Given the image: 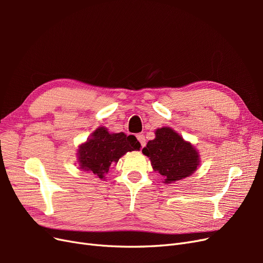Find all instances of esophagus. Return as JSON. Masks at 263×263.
<instances>
[{"mask_svg":"<svg viewBox=\"0 0 263 263\" xmlns=\"http://www.w3.org/2000/svg\"><path fill=\"white\" fill-rule=\"evenodd\" d=\"M137 139H138V141L140 142V145H141V147H145L146 146V138H145V136L142 134H138L137 135Z\"/></svg>","mask_w":263,"mask_h":263,"instance_id":"34e87169","label":"esophagus"}]
</instances>
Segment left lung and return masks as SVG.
<instances>
[{"label": "left lung", "mask_w": 263, "mask_h": 263, "mask_svg": "<svg viewBox=\"0 0 263 263\" xmlns=\"http://www.w3.org/2000/svg\"><path fill=\"white\" fill-rule=\"evenodd\" d=\"M156 138L149 140L142 154L149 159L153 169L171 184L191 176L200 164V155L193 145L185 141L170 127L156 130Z\"/></svg>", "instance_id": "obj_1"}]
</instances>
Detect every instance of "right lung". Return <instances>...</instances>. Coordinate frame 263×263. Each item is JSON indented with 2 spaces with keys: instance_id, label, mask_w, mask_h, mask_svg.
<instances>
[{
  "instance_id": "obj_1",
  "label": "right lung",
  "mask_w": 263,
  "mask_h": 263,
  "mask_svg": "<svg viewBox=\"0 0 263 263\" xmlns=\"http://www.w3.org/2000/svg\"><path fill=\"white\" fill-rule=\"evenodd\" d=\"M139 149V141L133 135L110 134L105 127H99L84 144L79 146L78 162L80 169L105 180L110 165L117 163L128 151Z\"/></svg>"
}]
</instances>
